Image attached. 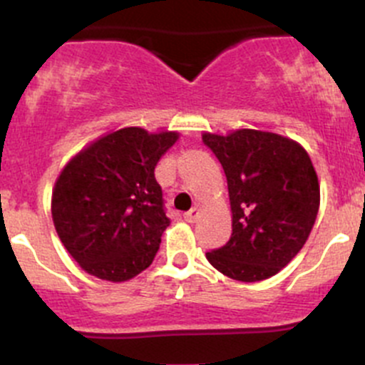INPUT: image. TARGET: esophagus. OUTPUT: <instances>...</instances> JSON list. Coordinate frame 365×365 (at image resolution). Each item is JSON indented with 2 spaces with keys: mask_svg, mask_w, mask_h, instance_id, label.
<instances>
[{
  "mask_svg": "<svg viewBox=\"0 0 365 365\" xmlns=\"http://www.w3.org/2000/svg\"><path fill=\"white\" fill-rule=\"evenodd\" d=\"M197 219H200V210H197V208H190L189 212L185 213L187 222H196Z\"/></svg>",
  "mask_w": 365,
  "mask_h": 365,
  "instance_id": "34e87169",
  "label": "esophagus"
}]
</instances>
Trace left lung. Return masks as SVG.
<instances>
[{
  "instance_id": "8db88e82",
  "label": "left lung",
  "mask_w": 365,
  "mask_h": 365,
  "mask_svg": "<svg viewBox=\"0 0 365 365\" xmlns=\"http://www.w3.org/2000/svg\"><path fill=\"white\" fill-rule=\"evenodd\" d=\"M222 164L233 233L206 252L213 268L235 281L256 282L281 272L309 238L319 208V183L307 152L274 132L240 128L205 132Z\"/></svg>"
}]
</instances>
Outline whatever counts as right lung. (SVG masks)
Wrapping results in <instances>:
<instances>
[{
    "label": "right lung",
    "instance_id": "1",
    "mask_svg": "<svg viewBox=\"0 0 365 365\" xmlns=\"http://www.w3.org/2000/svg\"><path fill=\"white\" fill-rule=\"evenodd\" d=\"M176 139L178 132L120 128L65 165L51 210L61 244L84 272L123 282L152 264L169 226L155 165Z\"/></svg>",
    "mask_w": 365,
    "mask_h": 365
}]
</instances>
